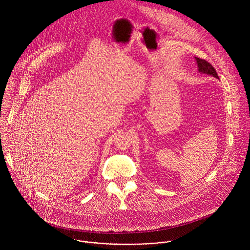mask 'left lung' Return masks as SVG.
<instances>
[{"label": "left lung", "mask_w": 250, "mask_h": 250, "mask_svg": "<svg viewBox=\"0 0 250 250\" xmlns=\"http://www.w3.org/2000/svg\"><path fill=\"white\" fill-rule=\"evenodd\" d=\"M196 58V62L198 64V68H199V72L207 74V75H210L215 78L219 79V76L217 74L216 69L212 67V65L210 63H208V61H206L205 59H201L199 57H195Z\"/></svg>", "instance_id": "obj_1"}]
</instances>
